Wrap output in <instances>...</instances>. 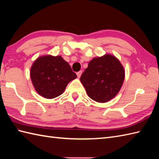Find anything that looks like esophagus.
Wrapping results in <instances>:
<instances>
[{
	"label": "esophagus",
	"instance_id": "1",
	"mask_svg": "<svg viewBox=\"0 0 159 159\" xmlns=\"http://www.w3.org/2000/svg\"><path fill=\"white\" fill-rule=\"evenodd\" d=\"M82 72H83V71H79V72H78L77 73H76V74H77V76L79 77V78H80V75H81L82 74Z\"/></svg>",
	"mask_w": 159,
	"mask_h": 159
}]
</instances>
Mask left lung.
I'll use <instances>...</instances> for the list:
<instances>
[{"label":"left lung","instance_id":"1","mask_svg":"<svg viewBox=\"0 0 159 159\" xmlns=\"http://www.w3.org/2000/svg\"><path fill=\"white\" fill-rule=\"evenodd\" d=\"M124 76L120 61L113 55H105L91 61L80 80L90 98L107 102L120 92Z\"/></svg>","mask_w":159,"mask_h":159}]
</instances>
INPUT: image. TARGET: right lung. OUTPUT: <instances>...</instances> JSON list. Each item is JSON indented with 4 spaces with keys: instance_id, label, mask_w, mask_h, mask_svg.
Returning <instances> with one entry per match:
<instances>
[{
    "instance_id": "1",
    "label": "right lung",
    "mask_w": 159,
    "mask_h": 159,
    "mask_svg": "<svg viewBox=\"0 0 159 159\" xmlns=\"http://www.w3.org/2000/svg\"><path fill=\"white\" fill-rule=\"evenodd\" d=\"M30 74L37 92L48 99L60 96L67 84L77 77L61 57L51 55L37 59L31 66Z\"/></svg>"
}]
</instances>
